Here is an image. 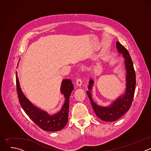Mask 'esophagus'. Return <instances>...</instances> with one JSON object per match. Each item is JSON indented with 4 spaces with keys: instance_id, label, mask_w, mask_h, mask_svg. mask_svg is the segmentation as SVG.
Returning a JSON list of instances; mask_svg holds the SVG:
<instances>
[{
    "instance_id": "1",
    "label": "esophagus",
    "mask_w": 151,
    "mask_h": 151,
    "mask_svg": "<svg viewBox=\"0 0 151 151\" xmlns=\"http://www.w3.org/2000/svg\"><path fill=\"white\" fill-rule=\"evenodd\" d=\"M82 84V80L81 79H78L76 80V85L78 86V87H81Z\"/></svg>"
}]
</instances>
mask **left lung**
<instances>
[{
  "instance_id": "obj_1",
  "label": "left lung",
  "mask_w": 151,
  "mask_h": 151,
  "mask_svg": "<svg viewBox=\"0 0 151 151\" xmlns=\"http://www.w3.org/2000/svg\"><path fill=\"white\" fill-rule=\"evenodd\" d=\"M118 52L122 54L124 58L125 69L126 70V88L124 93L119 96L115 100L107 106H101L94 102L91 93L94 81L90 79L88 85L87 95L91 101L92 107L97 116L100 119L112 122L119 119L130 108L136 87V73L131 57L127 50L119 42L116 43Z\"/></svg>"
}]
</instances>
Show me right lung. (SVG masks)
I'll return each instance as SVG.
<instances>
[{
	"instance_id": "obj_1",
	"label": "right lung",
	"mask_w": 151,
	"mask_h": 151,
	"mask_svg": "<svg viewBox=\"0 0 151 151\" xmlns=\"http://www.w3.org/2000/svg\"><path fill=\"white\" fill-rule=\"evenodd\" d=\"M17 90L21 106L29 117L43 130L58 132L65 127L68 121L69 97L73 90V85L70 79H63L61 85V93L65 100L61 109L57 113L50 115L47 112L35 106L23 94L16 72Z\"/></svg>"
}]
</instances>
